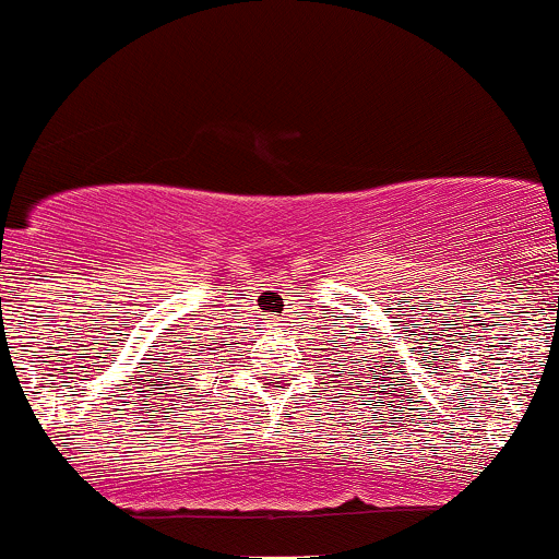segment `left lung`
<instances>
[{"instance_id":"left-lung-1","label":"left lung","mask_w":559,"mask_h":559,"mask_svg":"<svg viewBox=\"0 0 559 559\" xmlns=\"http://www.w3.org/2000/svg\"><path fill=\"white\" fill-rule=\"evenodd\" d=\"M367 382H369V380H367Z\"/></svg>"}]
</instances>
